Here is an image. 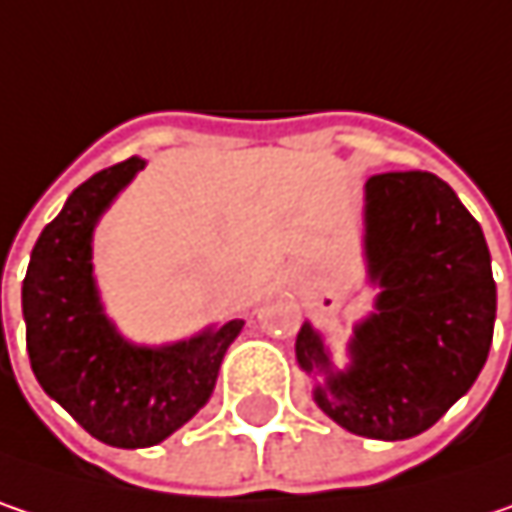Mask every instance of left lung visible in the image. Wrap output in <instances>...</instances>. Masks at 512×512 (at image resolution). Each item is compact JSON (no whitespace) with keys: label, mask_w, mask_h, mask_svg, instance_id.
<instances>
[{"label":"left lung","mask_w":512,"mask_h":512,"mask_svg":"<svg viewBox=\"0 0 512 512\" xmlns=\"http://www.w3.org/2000/svg\"><path fill=\"white\" fill-rule=\"evenodd\" d=\"M367 262L382 285L355 329L352 367L332 373L309 323L303 370L326 373L314 402L352 434L408 440L440 420L478 379L495 323V279L481 224L431 171L367 180Z\"/></svg>","instance_id":"1"}]
</instances>
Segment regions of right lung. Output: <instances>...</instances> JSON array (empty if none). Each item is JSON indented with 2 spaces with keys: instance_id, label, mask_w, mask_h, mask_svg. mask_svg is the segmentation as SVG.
Here are the masks:
<instances>
[{
  "instance_id": "add662e5",
  "label": "right lung",
  "mask_w": 512,
  "mask_h": 512,
  "mask_svg": "<svg viewBox=\"0 0 512 512\" xmlns=\"http://www.w3.org/2000/svg\"><path fill=\"white\" fill-rule=\"evenodd\" d=\"M130 157L81 183L40 233L22 279L25 347L40 387L95 440L119 449L157 446L192 420L218 379L244 320L174 347H130L101 314L90 238L98 215L142 168Z\"/></svg>"
}]
</instances>
